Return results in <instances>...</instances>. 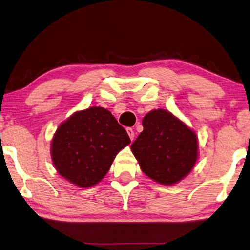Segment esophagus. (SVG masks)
Segmentation results:
<instances>
[{"label": "esophagus", "instance_id": "esophagus-1", "mask_svg": "<svg viewBox=\"0 0 250 250\" xmlns=\"http://www.w3.org/2000/svg\"><path fill=\"white\" fill-rule=\"evenodd\" d=\"M126 132H128L131 141H133V139H134V131L131 129V128H128V129H126Z\"/></svg>", "mask_w": 250, "mask_h": 250}]
</instances>
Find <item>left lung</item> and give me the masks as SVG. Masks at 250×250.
Wrapping results in <instances>:
<instances>
[{
	"label": "left lung",
	"mask_w": 250,
	"mask_h": 250,
	"mask_svg": "<svg viewBox=\"0 0 250 250\" xmlns=\"http://www.w3.org/2000/svg\"><path fill=\"white\" fill-rule=\"evenodd\" d=\"M143 131L131 144L141 169L156 183H179L198 160V137L171 112L154 109L142 120Z\"/></svg>",
	"instance_id": "1"
}]
</instances>
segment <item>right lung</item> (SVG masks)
<instances>
[{
    "mask_svg": "<svg viewBox=\"0 0 250 250\" xmlns=\"http://www.w3.org/2000/svg\"><path fill=\"white\" fill-rule=\"evenodd\" d=\"M130 143L111 112L94 106L74 112L59 125L51 140V158L63 178L89 188L102 181L117 154Z\"/></svg>",
    "mask_w": 250,
    "mask_h": 250,
    "instance_id": "obj_1",
    "label": "right lung"
}]
</instances>
